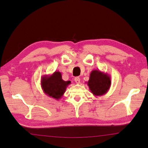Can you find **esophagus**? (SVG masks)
I'll return each mask as SVG.
<instances>
[{
	"label": "esophagus",
	"instance_id": "esophagus-1",
	"mask_svg": "<svg viewBox=\"0 0 148 148\" xmlns=\"http://www.w3.org/2000/svg\"><path fill=\"white\" fill-rule=\"evenodd\" d=\"M75 82H76V83L79 84L80 83V78L79 77H76L75 78Z\"/></svg>",
	"mask_w": 148,
	"mask_h": 148
}]
</instances>
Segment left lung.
I'll list each match as a JSON object with an SVG mask.
<instances>
[{
  "label": "left lung",
  "instance_id": "left-lung-1",
  "mask_svg": "<svg viewBox=\"0 0 148 148\" xmlns=\"http://www.w3.org/2000/svg\"><path fill=\"white\" fill-rule=\"evenodd\" d=\"M87 84L94 96H103L108 92L110 88V76L99 70H93L89 75Z\"/></svg>",
  "mask_w": 148,
  "mask_h": 148
}]
</instances>
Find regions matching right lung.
Instances as JSON below:
<instances>
[{
  "instance_id": "right-lung-1",
  "label": "right lung",
  "mask_w": 148,
  "mask_h": 148,
  "mask_svg": "<svg viewBox=\"0 0 148 148\" xmlns=\"http://www.w3.org/2000/svg\"><path fill=\"white\" fill-rule=\"evenodd\" d=\"M71 82L62 79V73L56 71L51 75L42 76L41 86L43 92L49 97L59 100L64 96L67 86Z\"/></svg>"
}]
</instances>
